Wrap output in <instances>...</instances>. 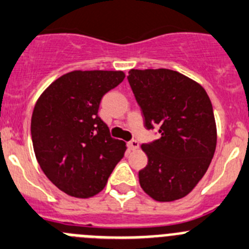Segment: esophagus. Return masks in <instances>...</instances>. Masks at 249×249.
<instances>
[{
	"label": "esophagus",
	"instance_id": "34e87169",
	"mask_svg": "<svg viewBox=\"0 0 249 249\" xmlns=\"http://www.w3.org/2000/svg\"><path fill=\"white\" fill-rule=\"evenodd\" d=\"M128 148L131 149V150H137V149L139 148V143L136 139H133V141L128 142Z\"/></svg>",
	"mask_w": 249,
	"mask_h": 249
}]
</instances>
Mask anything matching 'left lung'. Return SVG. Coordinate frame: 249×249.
I'll return each instance as SVG.
<instances>
[{"label":"left lung","instance_id":"8db88e82","mask_svg":"<svg viewBox=\"0 0 249 249\" xmlns=\"http://www.w3.org/2000/svg\"><path fill=\"white\" fill-rule=\"evenodd\" d=\"M129 85L148 129L160 138L143 144L148 165L143 191L158 202L183 198L202 179L216 148L213 105L204 88L176 71L131 70Z\"/></svg>","mask_w":249,"mask_h":249}]
</instances>
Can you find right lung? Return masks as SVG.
Instances as JSON below:
<instances>
[{
  "label": "right lung",
  "mask_w": 249,
  "mask_h": 249,
  "mask_svg": "<svg viewBox=\"0 0 249 249\" xmlns=\"http://www.w3.org/2000/svg\"><path fill=\"white\" fill-rule=\"evenodd\" d=\"M124 79L122 71H73L52 83L35 104L32 139L47 178L77 198L103 191L126 143L99 117L103 96Z\"/></svg>",
  "instance_id": "right-lung-1"
}]
</instances>
